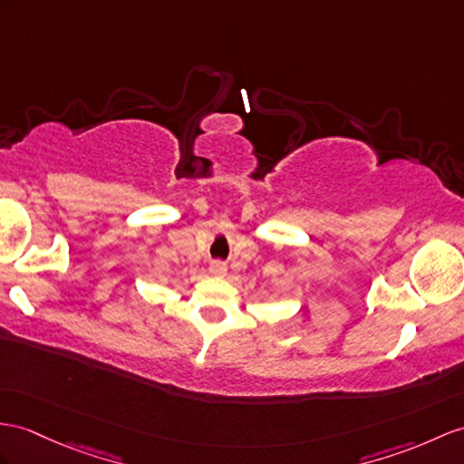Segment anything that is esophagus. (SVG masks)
Listing matches in <instances>:
<instances>
[{"instance_id":"1","label":"esophagus","mask_w":464,"mask_h":464,"mask_svg":"<svg viewBox=\"0 0 464 464\" xmlns=\"http://www.w3.org/2000/svg\"><path fill=\"white\" fill-rule=\"evenodd\" d=\"M208 271L214 277H224L226 274H228V267H226V264H222V262H212Z\"/></svg>"}]
</instances>
